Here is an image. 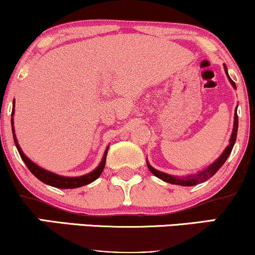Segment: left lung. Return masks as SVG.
<instances>
[{"mask_svg": "<svg viewBox=\"0 0 255 255\" xmlns=\"http://www.w3.org/2000/svg\"><path fill=\"white\" fill-rule=\"evenodd\" d=\"M224 71H225V73H227V77H228V79H229L230 84L233 85L234 89H236L235 83L231 80L229 74H228V69H227V66H225V64H224ZM236 109H238V108H236ZM238 128H239V119H238V114L235 113V115H234V128H233V133H231V136L229 140V145L225 147L223 153L219 156L218 159H216L215 162L207 166L206 169H203V170L195 172V174L187 175V176H174V175H169V174H166V172L157 170V169H154L148 162H147V168L150 169V171L154 175V176L160 178V180H163L164 182H168L171 184H178V186L189 187V186H195V184H199V183H203V182H205V181L209 180L210 177H212L213 175H215L216 172H217L219 169L222 168V165L224 164L225 160L228 159V157H229V154L231 153V150H233L234 145H235L236 136H238Z\"/></svg>", "mask_w": 255, "mask_h": 255, "instance_id": "8db88e82", "label": "left lung"}]
</instances>
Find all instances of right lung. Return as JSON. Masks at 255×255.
<instances>
[{"label":"right lung","mask_w":255,"mask_h":255,"mask_svg":"<svg viewBox=\"0 0 255 255\" xmlns=\"http://www.w3.org/2000/svg\"><path fill=\"white\" fill-rule=\"evenodd\" d=\"M14 108L13 110H11V133H13V139H14V142H15V146L17 148V151H19V154L20 157H21V159L24 160V163L26 164V166L28 168V170H30L32 174L36 176L38 180L42 181L43 183L45 184H49V186L51 187H56V188H62V189H68V188H78V187H83L85 184H89L91 182H93V181H96L97 178L101 176L102 171L104 170V166H105V162H107V154H108V150H109V146H107V150H105L104 154H103V158H102L101 163H99L97 168L95 169V170H92L89 174H85L83 176H74V177H71V176H61V175H57L55 174V172H51L49 170H45V169L40 168L39 165H37L36 163H33L32 160L28 158L26 154L22 152L21 147H20L19 142H17V139H16V135H15V129H14V120H13V116H14Z\"/></svg>","instance_id":"add662e5"}]
</instances>
